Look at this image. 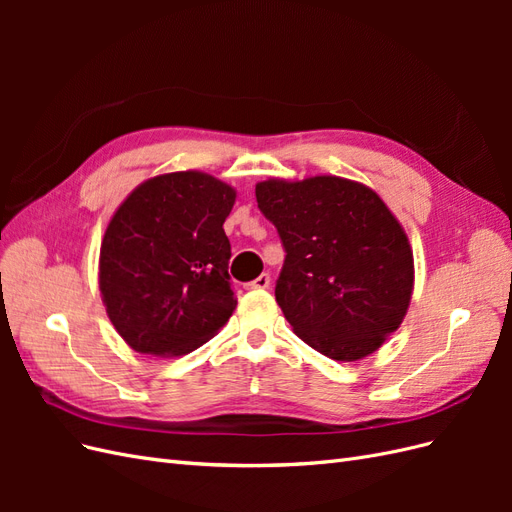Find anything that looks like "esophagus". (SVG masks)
I'll return each instance as SVG.
<instances>
[{
  "label": "esophagus",
  "mask_w": 512,
  "mask_h": 512,
  "mask_svg": "<svg viewBox=\"0 0 512 512\" xmlns=\"http://www.w3.org/2000/svg\"><path fill=\"white\" fill-rule=\"evenodd\" d=\"M269 284H271V277L267 273H262L256 277L254 282H247L245 288L247 290H265V288H269Z\"/></svg>",
  "instance_id": "1"
}]
</instances>
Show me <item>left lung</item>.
I'll return each instance as SVG.
<instances>
[{
    "label": "left lung",
    "instance_id": "8db88e82",
    "mask_svg": "<svg viewBox=\"0 0 512 512\" xmlns=\"http://www.w3.org/2000/svg\"><path fill=\"white\" fill-rule=\"evenodd\" d=\"M256 200L286 250L275 301L292 331L333 361L376 352L414 290L412 247L384 200L333 175L260 181Z\"/></svg>",
    "mask_w": 512,
    "mask_h": 512
}]
</instances>
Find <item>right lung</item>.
<instances>
[{
	"label": "right lung",
	"instance_id": "right-lung-1",
	"mask_svg": "<svg viewBox=\"0 0 512 512\" xmlns=\"http://www.w3.org/2000/svg\"><path fill=\"white\" fill-rule=\"evenodd\" d=\"M232 185L200 170L143 181L117 207L100 245V294L132 350L181 356L235 312L224 222Z\"/></svg>",
	"mask_w": 512,
	"mask_h": 512
}]
</instances>
